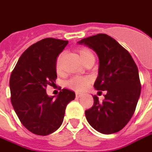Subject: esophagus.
Returning <instances> with one entry per match:
<instances>
[{
    "instance_id": "obj_1",
    "label": "esophagus",
    "mask_w": 152,
    "mask_h": 152,
    "mask_svg": "<svg viewBox=\"0 0 152 152\" xmlns=\"http://www.w3.org/2000/svg\"><path fill=\"white\" fill-rule=\"evenodd\" d=\"M83 95V94H81V93H80V92H76V98H80L81 96Z\"/></svg>"
}]
</instances>
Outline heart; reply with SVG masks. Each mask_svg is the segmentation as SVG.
Here are the masks:
<instances>
[{"label": "heart", "instance_id": "obj_1", "mask_svg": "<svg viewBox=\"0 0 152 152\" xmlns=\"http://www.w3.org/2000/svg\"><path fill=\"white\" fill-rule=\"evenodd\" d=\"M80 58L82 60L83 63H85L86 60L89 58L90 56H93L92 52L87 49V48H80L78 50ZM57 71L59 72L58 66L57 65ZM91 81V78L89 76H74L71 77L68 80L66 81V86L70 89H75L77 91H81L85 89L88 86Z\"/></svg>", "mask_w": 152, "mask_h": 152}]
</instances>
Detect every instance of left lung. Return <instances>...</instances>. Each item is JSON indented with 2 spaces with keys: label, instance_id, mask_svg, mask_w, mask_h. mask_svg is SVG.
<instances>
[{
  "label": "left lung",
  "instance_id": "left-lung-1",
  "mask_svg": "<svg viewBox=\"0 0 152 152\" xmlns=\"http://www.w3.org/2000/svg\"><path fill=\"white\" fill-rule=\"evenodd\" d=\"M78 43L96 52L99 67L94 86L97 90H107L102 102L93 96L94 105L86 111L87 121L99 133L119 132L133 116L140 96L137 65L130 53L108 35L97 34Z\"/></svg>",
  "mask_w": 152,
  "mask_h": 152
}]
</instances>
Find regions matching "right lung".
I'll return each instance as SVG.
<instances>
[{
  "mask_svg": "<svg viewBox=\"0 0 152 152\" xmlns=\"http://www.w3.org/2000/svg\"><path fill=\"white\" fill-rule=\"evenodd\" d=\"M67 40L45 38L23 53L10 79V100L19 121L27 129L45 136L63 123L66 105L76 98L75 93L62 89L56 99L47 95V86L57 78V58Z\"/></svg>",
  "mask_w": 152,
  "mask_h": 152,
  "instance_id": "obj_1",
  "label": "right lung"
}]
</instances>
